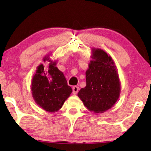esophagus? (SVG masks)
<instances>
[{
  "label": "esophagus",
  "mask_w": 151,
  "mask_h": 151,
  "mask_svg": "<svg viewBox=\"0 0 151 151\" xmlns=\"http://www.w3.org/2000/svg\"><path fill=\"white\" fill-rule=\"evenodd\" d=\"M78 91H79V87L77 86H74L72 87V92H73L74 94H76L78 92Z\"/></svg>",
  "instance_id": "34e87169"
}]
</instances>
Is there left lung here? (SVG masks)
Returning a JSON list of instances; mask_svg holds the SVG:
<instances>
[{
	"mask_svg": "<svg viewBox=\"0 0 151 151\" xmlns=\"http://www.w3.org/2000/svg\"><path fill=\"white\" fill-rule=\"evenodd\" d=\"M91 51L92 60L86 71V85L77 95L90 111L103 113L119 99L121 83L111 57L99 48H92Z\"/></svg>",
	"mask_w": 151,
	"mask_h": 151,
	"instance_id": "left-lung-1",
	"label": "left lung"
}]
</instances>
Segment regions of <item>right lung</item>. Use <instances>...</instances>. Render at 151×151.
Returning a JSON list of instances; mask_svg holds the SVG:
<instances>
[{
	"mask_svg": "<svg viewBox=\"0 0 151 151\" xmlns=\"http://www.w3.org/2000/svg\"><path fill=\"white\" fill-rule=\"evenodd\" d=\"M45 56L43 62L37 67L31 83L33 99L40 107L48 112L58 111L72 92L67 85L66 78L58 67L57 61Z\"/></svg>",
	"mask_w": 151,
	"mask_h": 151,
	"instance_id": "right-lung-1",
	"label": "right lung"
}]
</instances>
